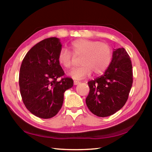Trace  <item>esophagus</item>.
<instances>
[{
  "label": "esophagus",
  "instance_id": "34e87169",
  "mask_svg": "<svg viewBox=\"0 0 152 152\" xmlns=\"http://www.w3.org/2000/svg\"><path fill=\"white\" fill-rule=\"evenodd\" d=\"M80 82L79 81H77V80H74V85H78V84H80Z\"/></svg>",
  "mask_w": 152,
  "mask_h": 152
}]
</instances>
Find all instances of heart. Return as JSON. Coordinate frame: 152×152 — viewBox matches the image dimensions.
<instances>
[{"label":"heart","instance_id":"1","mask_svg":"<svg viewBox=\"0 0 152 152\" xmlns=\"http://www.w3.org/2000/svg\"><path fill=\"white\" fill-rule=\"evenodd\" d=\"M70 51L62 48L58 56V61L66 69L72 68L74 57H81L79 68L69 73L74 79L80 80L89 76L92 72L99 75L107 70L112 59L110 46L98 41L78 39L70 43Z\"/></svg>","mask_w":152,"mask_h":152}]
</instances>
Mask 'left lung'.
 Listing matches in <instances>:
<instances>
[{"instance_id": "left-lung-1", "label": "left lung", "mask_w": 152, "mask_h": 152, "mask_svg": "<svg viewBox=\"0 0 152 152\" xmlns=\"http://www.w3.org/2000/svg\"><path fill=\"white\" fill-rule=\"evenodd\" d=\"M132 84L129 56L123 48L115 49L104 74L88 82L90 92L86 99L87 107L98 117L113 115L126 103Z\"/></svg>"}]
</instances>
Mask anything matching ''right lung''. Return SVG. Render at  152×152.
I'll return each mask as SVG.
<instances>
[{"mask_svg":"<svg viewBox=\"0 0 152 152\" xmlns=\"http://www.w3.org/2000/svg\"><path fill=\"white\" fill-rule=\"evenodd\" d=\"M61 49L57 37L41 41L27 53L20 68L19 83L23 102L32 114L42 119L58 114L62 107L64 92L74 84L72 79L64 76L58 61Z\"/></svg>","mask_w":152,"mask_h":152,"instance_id":"right-lung-1","label":"right lung"}]
</instances>
